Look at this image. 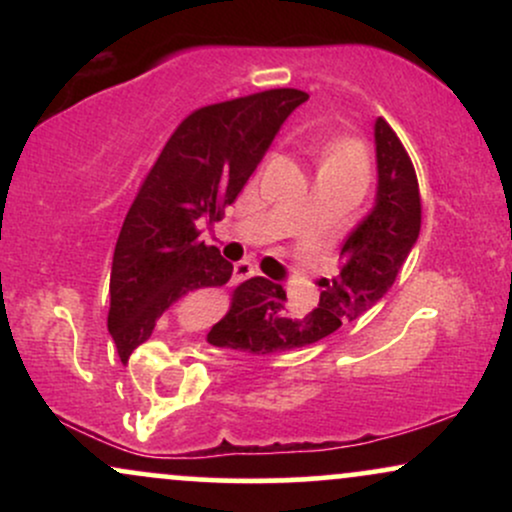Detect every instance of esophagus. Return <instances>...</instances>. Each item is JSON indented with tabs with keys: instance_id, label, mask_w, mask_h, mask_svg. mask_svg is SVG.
<instances>
[{
	"instance_id": "1",
	"label": "esophagus",
	"mask_w": 512,
	"mask_h": 512,
	"mask_svg": "<svg viewBox=\"0 0 512 512\" xmlns=\"http://www.w3.org/2000/svg\"><path fill=\"white\" fill-rule=\"evenodd\" d=\"M255 274H257V267L252 262H238L236 267H233V279L236 281H245Z\"/></svg>"
}]
</instances>
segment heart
Here are the masks:
<instances>
[{
  "label": "heart",
  "instance_id": "b5f03b06",
  "mask_svg": "<svg viewBox=\"0 0 512 512\" xmlns=\"http://www.w3.org/2000/svg\"><path fill=\"white\" fill-rule=\"evenodd\" d=\"M322 168H351L366 173V151L356 139H337L322 146Z\"/></svg>",
  "mask_w": 512,
  "mask_h": 512
}]
</instances>
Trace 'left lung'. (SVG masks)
<instances>
[{
  "label": "left lung",
  "mask_w": 512,
  "mask_h": 512,
  "mask_svg": "<svg viewBox=\"0 0 512 512\" xmlns=\"http://www.w3.org/2000/svg\"><path fill=\"white\" fill-rule=\"evenodd\" d=\"M378 197L339 252V274L320 279V305L293 313L276 281L252 276L231 293V308L211 327L207 342L248 354H279L315 344L342 322L366 315L395 284L421 231V192L414 163L387 120H375Z\"/></svg>",
  "instance_id": "1"
}]
</instances>
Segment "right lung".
I'll list each match as a JSON object with an SVG mask.
<instances>
[{
  "label": "right lung",
  "instance_id": "add662e5",
  "mask_svg": "<svg viewBox=\"0 0 512 512\" xmlns=\"http://www.w3.org/2000/svg\"><path fill=\"white\" fill-rule=\"evenodd\" d=\"M305 101L298 88H272L192 110L170 134L115 245L108 330L122 363L175 301L228 284L233 264L199 240V226L236 202L274 134Z\"/></svg>",
  "mask_w": 512,
  "mask_h": 512
}]
</instances>
